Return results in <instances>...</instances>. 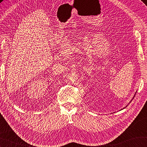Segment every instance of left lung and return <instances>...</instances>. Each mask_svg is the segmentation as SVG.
<instances>
[{
  "mask_svg": "<svg viewBox=\"0 0 147 147\" xmlns=\"http://www.w3.org/2000/svg\"><path fill=\"white\" fill-rule=\"evenodd\" d=\"M134 96H135V95H134ZM126 107H127V106H126Z\"/></svg>",
  "mask_w": 147,
  "mask_h": 147,
  "instance_id": "1",
  "label": "left lung"
}]
</instances>
